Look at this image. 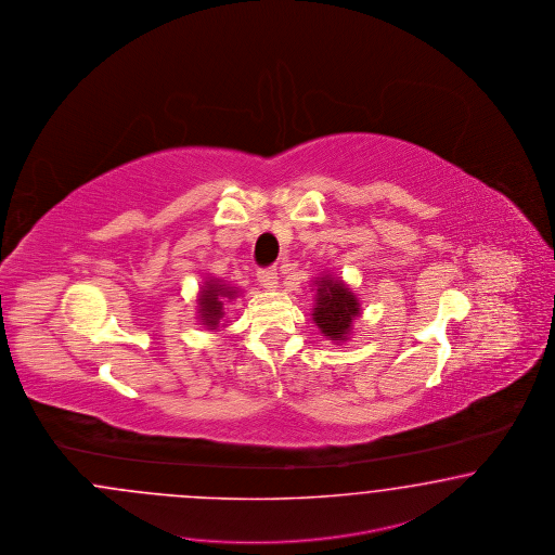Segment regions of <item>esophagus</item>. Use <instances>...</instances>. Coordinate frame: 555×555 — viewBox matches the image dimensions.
<instances>
[{"mask_svg":"<svg viewBox=\"0 0 555 555\" xmlns=\"http://www.w3.org/2000/svg\"><path fill=\"white\" fill-rule=\"evenodd\" d=\"M257 280L259 284L268 289H275L278 287V271L273 268L259 269L257 271Z\"/></svg>","mask_w":555,"mask_h":555,"instance_id":"34e87169","label":"esophagus"}]
</instances>
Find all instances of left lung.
<instances>
[{"label":"left lung","instance_id":"obj_1","mask_svg":"<svg viewBox=\"0 0 555 555\" xmlns=\"http://www.w3.org/2000/svg\"><path fill=\"white\" fill-rule=\"evenodd\" d=\"M310 289L314 292L312 321L321 331L322 337L331 340L333 345L351 340L353 322L361 317L358 294L333 271H322L319 278L312 280Z\"/></svg>","mask_w":555,"mask_h":555}]
</instances>
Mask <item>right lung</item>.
Here are the masks:
<instances>
[{
	"label": "right lung",
	"instance_id": "right-lung-1",
	"mask_svg": "<svg viewBox=\"0 0 555 555\" xmlns=\"http://www.w3.org/2000/svg\"><path fill=\"white\" fill-rule=\"evenodd\" d=\"M241 294H243L241 287L231 286L224 280H218L212 275L204 278L196 296L197 322L206 331L218 333L229 322H222L224 321V305L233 302Z\"/></svg>",
	"mask_w": 555,
	"mask_h": 555
}]
</instances>
